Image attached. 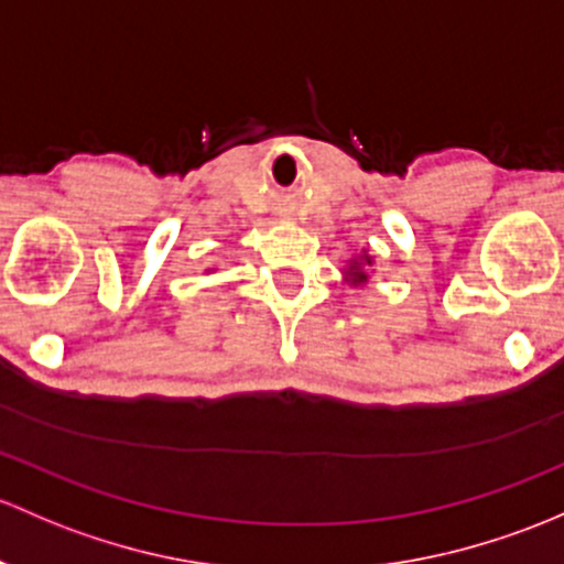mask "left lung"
Segmentation results:
<instances>
[{
    "mask_svg": "<svg viewBox=\"0 0 564 564\" xmlns=\"http://www.w3.org/2000/svg\"><path fill=\"white\" fill-rule=\"evenodd\" d=\"M372 267H376V257L367 248H359L357 253H351V259H346V267L340 270L343 283L351 289H367Z\"/></svg>",
    "mask_w": 564,
    "mask_h": 564,
    "instance_id": "1",
    "label": "left lung"
}]
</instances>
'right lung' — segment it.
Wrapping results in <instances>:
<instances>
[{"label": "right lung", "mask_w": 564, "mask_h": 564, "mask_svg": "<svg viewBox=\"0 0 564 564\" xmlns=\"http://www.w3.org/2000/svg\"><path fill=\"white\" fill-rule=\"evenodd\" d=\"M216 270H218V267H216V264H213V267H207V270H205V272H207V275H210V272H216Z\"/></svg>", "instance_id": "add662e5"}]
</instances>
